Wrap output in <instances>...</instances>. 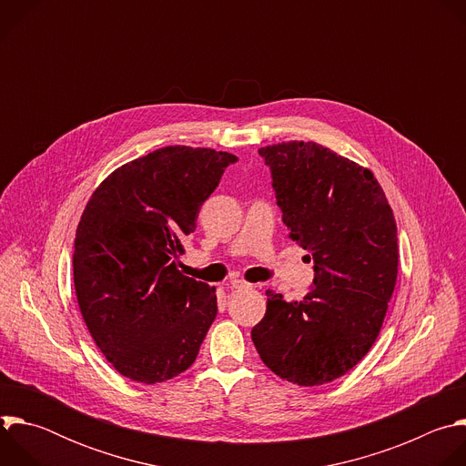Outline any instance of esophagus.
I'll list each match as a JSON object with an SVG mask.
<instances>
[{
  "label": "esophagus",
  "instance_id": "esophagus-1",
  "mask_svg": "<svg viewBox=\"0 0 466 466\" xmlns=\"http://www.w3.org/2000/svg\"><path fill=\"white\" fill-rule=\"evenodd\" d=\"M252 284H248V282H245V280H239V279H232L230 280V288L232 289H247V288H250Z\"/></svg>",
  "mask_w": 466,
  "mask_h": 466
}]
</instances>
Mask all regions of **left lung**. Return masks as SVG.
<instances>
[{"label": "left lung", "instance_id": "1", "mask_svg": "<svg viewBox=\"0 0 466 466\" xmlns=\"http://www.w3.org/2000/svg\"><path fill=\"white\" fill-rule=\"evenodd\" d=\"M271 167L289 239L313 259V288L271 289L250 338L277 376L311 387L354 369L374 345L398 275L396 221L372 171L315 142L258 149Z\"/></svg>", "mask_w": 466, "mask_h": 466}]
</instances>
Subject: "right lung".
<instances>
[{
    "label": "right lung",
    "instance_id": "add662e5",
    "mask_svg": "<svg viewBox=\"0 0 466 466\" xmlns=\"http://www.w3.org/2000/svg\"><path fill=\"white\" fill-rule=\"evenodd\" d=\"M238 157L169 146L123 164L92 193L76 232L74 284L90 336L132 381L195 361L218 315L216 288L178 271L203 203Z\"/></svg>",
    "mask_w": 466,
    "mask_h": 466
}]
</instances>
